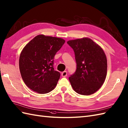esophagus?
<instances>
[{"label":"esophagus","mask_w":128,"mask_h":128,"mask_svg":"<svg viewBox=\"0 0 128 128\" xmlns=\"http://www.w3.org/2000/svg\"><path fill=\"white\" fill-rule=\"evenodd\" d=\"M62 76L63 77H66L67 76V72H66V71H63V72L62 73Z\"/></svg>","instance_id":"obj_1"}]
</instances>
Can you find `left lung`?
I'll return each mask as SVG.
<instances>
[{
  "label": "left lung",
  "mask_w": 128,
  "mask_h": 128,
  "mask_svg": "<svg viewBox=\"0 0 128 128\" xmlns=\"http://www.w3.org/2000/svg\"><path fill=\"white\" fill-rule=\"evenodd\" d=\"M75 53L76 70L69 80L73 90L88 96L96 92L104 82L107 59L103 50L90 38L68 41Z\"/></svg>",
  "instance_id": "obj_1"
}]
</instances>
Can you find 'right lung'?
Returning a JSON list of instances; mask_svg holds the SVG:
<instances>
[{
    "label": "right lung",
    "instance_id": "1",
    "mask_svg": "<svg viewBox=\"0 0 128 128\" xmlns=\"http://www.w3.org/2000/svg\"><path fill=\"white\" fill-rule=\"evenodd\" d=\"M63 38L38 35L26 44L20 53L19 67L28 87L40 94L54 89L60 74L53 68L54 58L65 43Z\"/></svg>",
    "mask_w": 128,
    "mask_h": 128
}]
</instances>
